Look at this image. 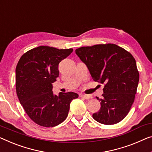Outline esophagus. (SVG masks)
Segmentation results:
<instances>
[{"label": "esophagus", "mask_w": 152, "mask_h": 152, "mask_svg": "<svg viewBox=\"0 0 152 152\" xmlns=\"http://www.w3.org/2000/svg\"><path fill=\"white\" fill-rule=\"evenodd\" d=\"M80 97L83 98H85V99H89L91 98V96L89 95H87V94H81L80 95Z\"/></svg>", "instance_id": "1"}]
</instances>
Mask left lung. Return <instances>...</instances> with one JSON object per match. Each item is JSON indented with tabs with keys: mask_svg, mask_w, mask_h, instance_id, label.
<instances>
[{
	"mask_svg": "<svg viewBox=\"0 0 152 152\" xmlns=\"http://www.w3.org/2000/svg\"><path fill=\"white\" fill-rule=\"evenodd\" d=\"M76 54L87 65L93 80L104 85L98 112L93 118L113 125L125 118L134 101L139 73L133 56L116 44H98L76 49Z\"/></svg>",
	"mask_w": 152,
	"mask_h": 152,
	"instance_id": "left-lung-1",
	"label": "left lung"
}]
</instances>
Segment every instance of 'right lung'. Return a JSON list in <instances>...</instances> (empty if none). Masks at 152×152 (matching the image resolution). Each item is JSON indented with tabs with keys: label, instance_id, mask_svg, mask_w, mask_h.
Segmentation results:
<instances>
[{
	"label": "right lung",
	"instance_id": "right-lung-1",
	"mask_svg": "<svg viewBox=\"0 0 152 152\" xmlns=\"http://www.w3.org/2000/svg\"><path fill=\"white\" fill-rule=\"evenodd\" d=\"M73 49H57L41 46L26 52L15 69L18 98L31 119L41 126L54 127L67 118L72 100L78 97L74 92L53 91V83L59 75L58 63Z\"/></svg>",
	"mask_w": 152,
	"mask_h": 152
}]
</instances>
